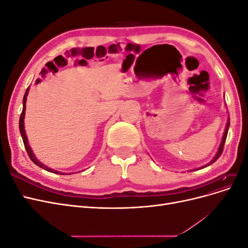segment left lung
Listing matches in <instances>:
<instances>
[{"label": "left lung", "instance_id": "1", "mask_svg": "<svg viewBox=\"0 0 248 248\" xmlns=\"http://www.w3.org/2000/svg\"><path fill=\"white\" fill-rule=\"evenodd\" d=\"M229 127H230V118H228V122H227V125H226V129H224V132H223V136H222V140H221V141H220V145H219V147H218V149H217V152H216V154H215V156L213 157V159L210 161L209 163H207V164H205L204 167H201V168H199V169H194V170H201V169H204V168H206V167H208V166H210V164H212L213 162H215L217 159L219 158V156L221 155V153H222V150H223V146H224V142H226V140H227V136H228V131H229ZM190 170V171H191Z\"/></svg>", "mask_w": 248, "mask_h": 248}]
</instances>
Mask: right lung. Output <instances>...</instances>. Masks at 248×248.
<instances>
[{
    "mask_svg": "<svg viewBox=\"0 0 248 248\" xmlns=\"http://www.w3.org/2000/svg\"><path fill=\"white\" fill-rule=\"evenodd\" d=\"M29 91H30V87L27 89V91L25 93V96H24V99H22V111H21V115H20V118H19V131H20V134H21V138H22V140H24V144H25V148L27 150L28 152V155L30 157V159H31L36 166L40 167L41 169L46 170L47 171H50V172H54V174H59V175H70L71 172H69V174H64V172H61V171H58L56 170H52L48 167H46V164H43L41 161H39L38 159H37V157L35 156V154L33 153V150L31 149V147H30L29 145V141H28V138H27V134H26V130H25V115H26V102H27V96L29 94ZM73 174V172H72Z\"/></svg>",
    "mask_w": 248,
    "mask_h": 248,
    "instance_id": "obj_1",
    "label": "right lung"
}]
</instances>
